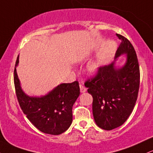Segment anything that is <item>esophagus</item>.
Masks as SVG:
<instances>
[{"label":"esophagus","instance_id":"esophagus-1","mask_svg":"<svg viewBox=\"0 0 153 153\" xmlns=\"http://www.w3.org/2000/svg\"><path fill=\"white\" fill-rule=\"evenodd\" d=\"M80 93H85V91H86V88H85V86L81 83L80 84Z\"/></svg>","mask_w":153,"mask_h":153}]
</instances>
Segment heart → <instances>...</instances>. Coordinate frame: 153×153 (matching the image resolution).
<instances>
[{"mask_svg":"<svg viewBox=\"0 0 153 153\" xmlns=\"http://www.w3.org/2000/svg\"><path fill=\"white\" fill-rule=\"evenodd\" d=\"M100 68H101V62L99 60H94L88 65L87 71L89 74L95 75L99 73Z\"/></svg>","mask_w":153,"mask_h":153,"instance_id":"heart-1","label":"heart"}]
</instances>
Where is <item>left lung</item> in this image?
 <instances>
[{"label": "left lung", "instance_id": "1", "mask_svg": "<svg viewBox=\"0 0 153 153\" xmlns=\"http://www.w3.org/2000/svg\"><path fill=\"white\" fill-rule=\"evenodd\" d=\"M122 41L114 60L101 67L96 77L85 83L93 97V115L101 129L111 130L120 127L130 116L136 103L140 87V67L130 42L117 34ZM126 54V62L115 65L120 56Z\"/></svg>", "mask_w": 153, "mask_h": 153}]
</instances>
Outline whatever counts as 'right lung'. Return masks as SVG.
<instances>
[{
    "instance_id": "right-lung-1",
    "label": "right lung",
    "mask_w": 153,
    "mask_h": 153,
    "mask_svg": "<svg viewBox=\"0 0 153 153\" xmlns=\"http://www.w3.org/2000/svg\"><path fill=\"white\" fill-rule=\"evenodd\" d=\"M19 59V55L14 69V85L21 108L39 131L52 135L62 134L73 122L72 108L80 95L78 82L59 84L46 95L30 96L23 91L17 75Z\"/></svg>"
}]
</instances>
